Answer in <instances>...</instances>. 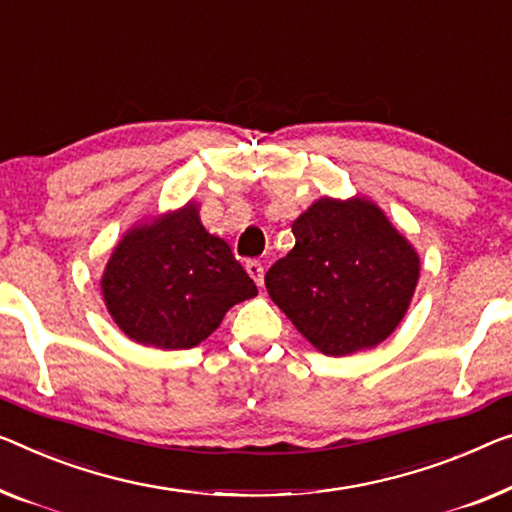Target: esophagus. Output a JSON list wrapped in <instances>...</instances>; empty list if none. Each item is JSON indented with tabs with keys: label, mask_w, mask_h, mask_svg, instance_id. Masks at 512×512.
I'll list each match as a JSON object with an SVG mask.
<instances>
[{
	"label": "esophagus",
	"mask_w": 512,
	"mask_h": 512,
	"mask_svg": "<svg viewBox=\"0 0 512 512\" xmlns=\"http://www.w3.org/2000/svg\"><path fill=\"white\" fill-rule=\"evenodd\" d=\"M246 271L250 273V278H253L257 285H262V282H264V266H262V262H257V259H248Z\"/></svg>",
	"instance_id": "obj_1"
}]
</instances>
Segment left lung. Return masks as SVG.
I'll list each match as a JSON object with an SVG mask.
<instances>
[{
  "label": "left lung",
  "instance_id": "obj_1",
  "mask_svg": "<svg viewBox=\"0 0 512 512\" xmlns=\"http://www.w3.org/2000/svg\"><path fill=\"white\" fill-rule=\"evenodd\" d=\"M292 232L294 248L264 278L273 303L326 356L386 340L414 296L418 255L381 209L322 197Z\"/></svg>",
  "mask_w": 512,
  "mask_h": 512
}]
</instances>
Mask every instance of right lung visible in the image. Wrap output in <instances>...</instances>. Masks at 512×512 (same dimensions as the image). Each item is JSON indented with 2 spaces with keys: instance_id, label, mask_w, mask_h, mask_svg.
Returning <instances> with one entry per match:
<instances>
[{
  "instance_id": "1",
  "label": "right lung",
  "mask_w": 512,
  "mask_h": 512,
  "mask_svg": "<svg viewBox=\"0 0 512 512\" xmlns=\"http://www.w3.org/2000/svg\"><path fill=\"white\" fill-rule=\"evenodd\" d=\"M103 299L128 338L158 349H190L218 329L255 282L230 246L209 234L197 207L135 227L105 266Z\"/></svg>"
}]
</instances>
